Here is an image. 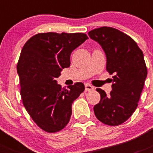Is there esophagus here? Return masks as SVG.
I'll list each match as a JSON object with an SVG mask.
<instances>
[{
  "label": "esophagus",
  "mask_w": 153,
  "mask_h": 153,
  "mask_svg": "<svg viewBox=\"0 0 153 153\" xmlns=\"http://www.w3.org/2000/svg\"><path fill=\"white\" fill-rule=\"evenodd\" d=\"M85 90H86V91H91V90H94V87L89 83H86V84H85Z\"/></svg>",
  "instance_id": "esophagus-1"
}]
</instances>
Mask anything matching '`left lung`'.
I'll use <instances>...</instances> for the list:
<instances>
[{
    "label": "left lung",
    "mask_w": 153,
    "mask_h": 153,
    "mask_svg": "<svg viewBox=\"0 0 153 153\" xmlns=\"http://www.w3.org/2000/svg\"><path fill=\"white\" fill-rule=\"evenodd\" d=\"M88 34L102 47L106 56V70L114 75L109 96L97 89L101 99L93 107L94 113L102 123L119 126L132 116L138 106L147 76L143 53L130 36L115 28L102 27Z\"/></svg>",
    "instance_id": "obj_1"
}]
</instances>
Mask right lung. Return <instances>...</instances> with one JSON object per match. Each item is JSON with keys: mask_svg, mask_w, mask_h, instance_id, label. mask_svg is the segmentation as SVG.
Listing matches in <instances>:
<instances>
[{"mask_svg": "<svg viewBox=\"0 0 153 153\" xmlns=\"http://www.w3.org/2000/svg\"><path fill=\"white\" fill-rule=\"evenodd\" d=\"M87 39L82 33H40L23 47L17 66L23 104L46 132H58L67 125L73 102L84 91L83 83H76L67 90L56 79L70 67L73 51Z\"/></svg>", "mask_w": 153, "mask_h": 153, "instance_id": "obj_1", "label": "right lung"}]
</instances>
